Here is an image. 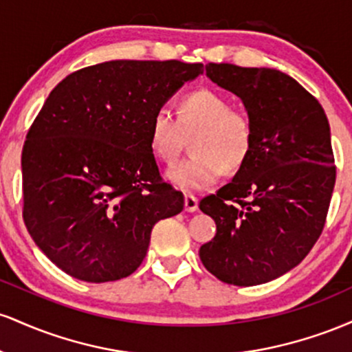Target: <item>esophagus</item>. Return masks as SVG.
I'll return each instance as SVG.
<instances>
[{"mask_svg":"<svg viewBox=\"0 0 352 352\" xmlns=\"http://www.w3.org/2000/svg\"><path fill=\"white\" fill-rule=\"evenodd\" d=\"M184 207H185V212H188V213L197 212V210H199V200H197V197L185 195Z\"/></svg>","mask_w":352,"mask_h":352,"instance_id":"1","label":"esophagus"}]
</instances>
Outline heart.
<instances>
[{
    "mask_svg": "<svg viewBox=\"0 0 352 352\" xmlns=\"http://www.w3.org/2000/svg\"><path fill=\"white\" fill-rule=\"evenodd\" d=\"M184 162L173 165L167 179L182 192H199L220 180L223 168L235 172L248 159L253 145V124L246 112L230 107L228 99L212 89L185 96L177 107V119L168 109H157L148 124V145L157 160L173 164L192 135Z\"/></svg>",
    "mask_w": 352,
    "mask_h": 352,
    "instance_id": "b5f03b06",
    "label": "heart"
}]
</instances>
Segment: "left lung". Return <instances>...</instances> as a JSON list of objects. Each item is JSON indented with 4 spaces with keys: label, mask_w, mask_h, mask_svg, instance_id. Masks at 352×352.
I'll use <instances>...</instances> for the list:
<instances>
[{
    "label": "left lung",
    "mask_w": 352,
    "mask_h": 352,
    "mask_svg": "<svg viewBox=\"0 0 352 352\" xmlns=\"http://www.w3.org/2000/svg\"><path fill=\"white\" fill-rule=\"evenodd\" d=\"M205 69L243 100L253 145L233 180L200 201L217 223L200 260L228 285H261L300 265L324 228L336 182L328 117L281 71L215 63Z\"/></svg>",
    "instance_id": "left-lung-1"
}]
</instances>
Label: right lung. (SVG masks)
Returning <instances> with one entry per match:
<instances>
[{
  "instance_id": "obj_1",
  "label": "right lung",
  "mask_w": 352,
  "mask_h": 352,
  "mask_svg": "<svg viewBox=\"0 0 352 352\" xmlns=\"http://www.w3.org/2000/svg\"><path fill=\"white\" fill-rule=\"evenodd\" d=\"M204 72L182 60H107L51 91L23 147V218L72 278L116 281L139 268L153 225L184 210L148 145L157 109Z\"/></svg>"
}]
</instances>
